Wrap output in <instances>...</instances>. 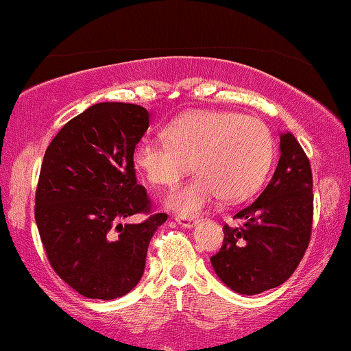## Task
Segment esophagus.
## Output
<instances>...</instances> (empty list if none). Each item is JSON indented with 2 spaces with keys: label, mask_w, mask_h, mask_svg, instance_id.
Listing matches in <instances>:
<instances>
[{
  "label": "esophagus",
  "mask_w": 351,
  "mask_h": 351,
  "mask_svg": "<svg viewBox=\"0 0 351 351\" xmlns=\"http://www.w3.org/2000/svg\"><path fill=\"white\" fill-rule=\"evenodd\" d=\"M175 221L180 224V226H183V228H191L193 224H195V219H193V217H189V216L178 215V216H175Z\"/></svg>",
  "instance_id": "obj_1"
}]
</instances>
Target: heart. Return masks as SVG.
<instances>
[{
	"instance_id": "obj_1",
	"label": "heart",
	"mask_w": 351,
	"mask_h": 351,
	"mask_svg": "<svg viewBox=\"0 0 351 351\" xmlns=\"http://www.w3.org/2000/svg\"><path fill=\"white\" fill-rule=\"evenodd\" d=\"M168 140L143 138L134 162L153 186L173 188L191 170L198 175L176 188L168 204L196 215L223 196L239 201L261 186L274 158V142L264 122L237 112L191 110L167 128Z\"/></svg>"
}]
</instances>
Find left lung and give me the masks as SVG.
Segmentation results:
<instances>
[{
    "instance_id": "8db88e82",
    "label": "left lung",
    "mask_w": 351,
    "mask_h": 351,
    "mask_svg": "<svg viewBox=\"0 0 351 351\" xmlns=\"http://www.w3.org/2000/svg\"><path fill=\"white\" fill-rule=\"evenodd\" d=\"M313 181L308 156L292 134L280 135V158L257 199L224 224L219 252L211 256L215 272L229 289L256 295L284 284L307 251L313 223Z\"/></svg>"
}]
</instances>
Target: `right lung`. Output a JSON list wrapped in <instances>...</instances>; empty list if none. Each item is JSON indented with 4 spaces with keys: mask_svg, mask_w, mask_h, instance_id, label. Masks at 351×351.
Here are the masks:
<instances>
[{
    "mask_svg": "<svg viewBox=\"0 0 351 351\" xmlns=\"http://www.w3.org/2000/svg\"><path fill=\"white\" fill-rule=\"evenodd\" d=\"M147 108L102 102L69 120L44 153L34 217L47 261L80 295L112 300L138 284L148 244L168 219L136 183L134 152ZM134 214L136 225L121 221Z\"/></svg>",
    "mask_w": 351,
    "mask_h": 351,
    "instance_id": "add662e5",
    "label": "right lung"
}]
</instances>
